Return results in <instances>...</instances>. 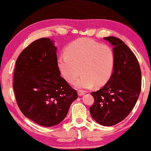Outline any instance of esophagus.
Listing matches in <instances>:
<instances>
[{"mask_svg": "<svg viewBox=\"0 0 151 151\" xmlns=\"http://www.w3.org/2000/svg\"><path fill=\"white\" fill-rule=\"evenodd\" d=\"M77 93H78V95L79 96H83L84 94V93L83 92V91H81V90H78V91H77Z\"/></svg>", "mask_w": 151, "mask_h": 151, "instance_id": "1", "label": "esophagus"}]
</instances>
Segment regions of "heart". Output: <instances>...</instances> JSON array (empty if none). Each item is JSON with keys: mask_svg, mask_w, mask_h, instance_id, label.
I'll list each match as a JSON object with an SVG mask.
<instances>
[{"mask_svg": "<svg viewBox=\"0 0 151 151\" xmlns=\"http://www.w3.org/2000/svg\"><path fill=\"white\" fill-rule=\"evenodd\" d=\"M115 55L110 46L86 38L73 41L58 60L59 70L68 83H73L81 70L75 86L81 89L105 84L113 73Z\"/></svg>", "mask_w": 151, "mask_h": 151, "instance_id": "obj_1", "label": "heart"}]
</instances>
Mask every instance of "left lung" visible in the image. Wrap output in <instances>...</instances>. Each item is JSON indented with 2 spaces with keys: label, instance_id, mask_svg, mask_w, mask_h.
<instances>
[{
  "label": "left lung",
  "instance_id": "8db88e82",
  "mask_svg": "<svg viewBox=\"0 0 151 151\" xmlns=\"http://www.w3.org/2000/svg\"><path fill=\"white\" fill-rule=\"evenodd\" d=\"M112 46L115 64L111 78L104 86L91 92V117L102 126H111L122 121L132 111L141 92V72L134 53L122 40L105 37Z\"/></svg>",
  "mask_w": 151,
  "mask_h": 151
}]
</instances>
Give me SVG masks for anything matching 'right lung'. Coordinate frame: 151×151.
Listing matches in <instances>:
<instances>
[{"label":"right lung","mask_w":151,"mask_h":151,"mask_svg":"<svg viewBox=\"0 0 151 151\" xmlns=\"http://www.w3.org/2000/svg\"><path fill=\"white\" fill-rule=\"evenodd\" d=\"M57 50L50 38L34 41L17 58L14 74L13 88L20 111L44 127L62 122L78 98L76 91L60 76Z\"/></svg>","instance_id":"add662e5"}]
</instances>
